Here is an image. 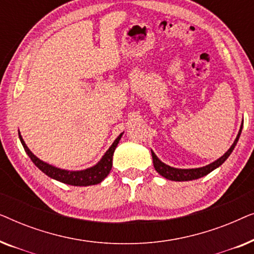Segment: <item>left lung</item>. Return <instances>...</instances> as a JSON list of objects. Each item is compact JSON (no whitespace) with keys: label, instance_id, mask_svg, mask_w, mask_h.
<instances>
[{"label":"left lung","instance_id":"1","mask_svg":"<svg viewBox=\"0 0 254 254\" xmlns=\"http://www.w3.org/2000/svg\"><path fill=\"white\" fill-rule=\"evenodd\" d=\"M242 129H243V124L241 126V129H239V133L237 135V137H236V140L234 142V144L231 145L230 149L225 152V154L222 156L217 159V161H215L213 163H210L209 165H206V166H202V168H197V169H176V168H171V166L164 164V163L159 161V158L157 156L155 155V152L151 150V156H152V162H154V168L156 171H157L159 175L164 177L166 179H170V180H175V182H187V180H193V179H197V178H201V177L203 176H207L208 173H210L213 170H215L218 166L223 164L225 162V159H227L230 154L234 150L236 144H237L238 142V138L241 136V133H242Z\"/></svg>","mask_w":254,"mask_h":254}]
</instances>
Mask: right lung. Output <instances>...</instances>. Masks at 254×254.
I'll use <instances>...</instances> for the list:
<instances>
[{"instance_id":"right-lung-1","label":"right lung","mask_w":254,"mask_h":254,"mask_svg":"<svg viewBox=\"0 0 254 254\" xmlns=\"http://www.w3.org/2000/svg\"><path fill=\"white\" fill-rule=\"evenodd\" d=\"M124 133H121L119 136L116 138V141L113 142V144L111 145L109 150L105 152V155L103 156V158L97 163L95 166L92 168H89L86 170H82V171H67V170L58 169L53 165L47 164L43 161H40L39 158L36 157L32 152L30 151V149L27 148V145L24 142L22 135H19V140L22 142L24 150L26 151V154L29 155L36 166L39 170H41L45 175H47L51 178H53L58 182H61L64 184H68V185L72 186H90V185H96V184H99L103 182L104 179L106 178L107 175H109L111 169H112V159H113V154L114 150H116L118 143H119L121 136H123Z\"/></svg>"}]
</instances>
